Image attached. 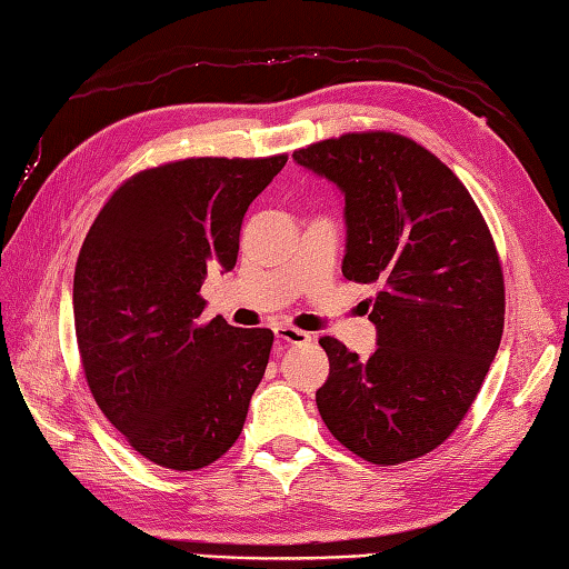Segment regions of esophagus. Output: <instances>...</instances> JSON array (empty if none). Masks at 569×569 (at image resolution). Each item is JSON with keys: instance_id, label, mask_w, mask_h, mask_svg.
<instances>
[{"instance_id": "esophagus-1", "label": "esophagus", "mask_w": 569, "mask_h": 569, "mask_svg": "<svg viewBox=\"0 0 569 569\" xmlns=\"http://www.w3.org/2000/svg\"><path fill=\"white\" fill-rule=\"evenodd\" d=\"M274 336H277V340H282V343H287V346H301L311 340V336L307 331H299V328H292V326H277Z\"/></svg>"}]
</instances>
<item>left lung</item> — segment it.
Returning a JSON list of instances; mask_svg holds the SVG:
<instances>
[{"label": "left lung", "mask_w": 569, "mask_h": 569, "mask_svg": "<svg viewBox=\"0 0 569 569\" xmlns=\"http://www.w3.org/2000/svg\"><path fill=\"white\" fill-rule=\"evenodd\" d=\"M346 199L343 274L377 284L368 360L321 338L328 431L375 465L438 448L472 407L503 331V274L465 184L411 138L346 133L295 150Z\"/></svg>", "instance_id": "8db88e82"}]
</instances>
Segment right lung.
Masks as SVG:
<instances>
[{
  "mask_svg": "<svg viewBox=\"0 0 569 569\" xmlns=\"http://www.w3.org/2000/svg\"><path fill=\"white\" fill-rule=\"evenodd\" d=\"M287 156L189 158L138 172L109 197L74 268L87 385L136 452L199 470L241 436L270 360V328L201 321L209 270L236 268L248 207Z\"/></svg>",
  "mask_w": 569,
  "mask_h": 569,
  "instance_id": "obj_1",
  "label": "right lung"
}]
</instances>
